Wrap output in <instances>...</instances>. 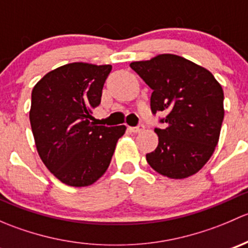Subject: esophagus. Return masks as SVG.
Instances as JSON below:
<instances>
[{
  "mask_svg": "<svg viewBox=\"0 0 248 248\" xmlns=\"http://www.w3.org/2000/svg\"><path fill=\"white\" fill-rule=\"evenodd\" d=\"M144 124H138L137 127H128V129L131 132H133V133H140V132L144 131Z\"/></svg>",
  "mask_w": 248,
  "mask_h": 248,
  "instance_id": "1",
  "label": "esophagus"
}]
</instances>
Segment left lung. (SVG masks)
I'll return each instance as SVG.
<instances>
[{"label":"left lung","instance_id":"1","mask_svg":"<svg viewBox=\"0 0 248 248\" xmlns=\"http://www.w3.org/2000/svg\"><path fill=\"white\" fill-rule=\"evenodd\" d=\"M152 90V114L163 111L156 150L146 155L152 169L170 179L198 172L212 156L224 117L223 90L207 69L172 54L132 62Z\"/></svg>","mask_w":248,"mask_h":248}]
</instances>
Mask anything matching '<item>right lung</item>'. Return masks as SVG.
<instances>
[{
  "label": "right lung",
  "mask_w": 248,
  "mask_h": 248,
  "mask_svg": "<svg viewBox=\"0 0 248 248\" xmlns=\"http://www.w3.org/2000/svg\"><path fill=\"white\" fill-rule=\"evenodd\" d=\"M110 64L74 62L46 74L32 90L30 122L37 151L57 179L90 186L108 169L126 126H94Z\"/></svg>",
  "instance_id": "1"
}]
</instances>
